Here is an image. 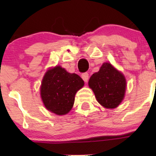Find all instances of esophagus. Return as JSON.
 <instances>
[{"mask_svg":"<svg viewBox=\"0 0 156 156\" xmlns=\"http://www.w3.org/2000/svg\"><path fill=\"white\" fill-rule=\"evenodd\" d=\"M81 78L85 82H87L89 80V74L88 73H84L81 75Z\"/></svg>","mask_w":156,"mask_h":156,"instance_id":"1","label":"esophagus"}]
</instances>
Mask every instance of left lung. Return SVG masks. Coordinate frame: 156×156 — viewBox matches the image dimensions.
I'll use <instances>...</instances> for the list:
<instances>
[{"label":"left lung","instance_id":"left-lung-1","mask_svg":"<svg viewBox=\"0 0 156 156\" xmlns=\"http://www.w3.org/2000/svg\"><path fill=\"white\" fill-rule=\"evenodd\" d=\"M89 86L100 104L107 108L117 107L125 96L126 81L124 76L111 64L104 63L89 80Z\"/></svg>","mask_w":156,"mask_h":156}]
</instances>
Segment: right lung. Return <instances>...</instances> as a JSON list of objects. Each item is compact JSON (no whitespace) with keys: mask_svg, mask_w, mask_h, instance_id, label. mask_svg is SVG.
I'll list each match as a JSON object with an SVG mask.
<instances>
[{"mask_svg":"<svg viewBox=\"0 0 156 156\" xmlns=\"http://www.w3.org/2000/svg\"><path fill=\"white\" fill-rule=\"evenodd\" d=\"M83 84L79 76L67 73L58 66L49 69L41 86V97L44 106L58 115L67 114L74 104L76 93Z\"/></svg>","mask_w":156,"mask_h":156,"instance_id":"obj_1","label":"right lung"}]
</instances>
